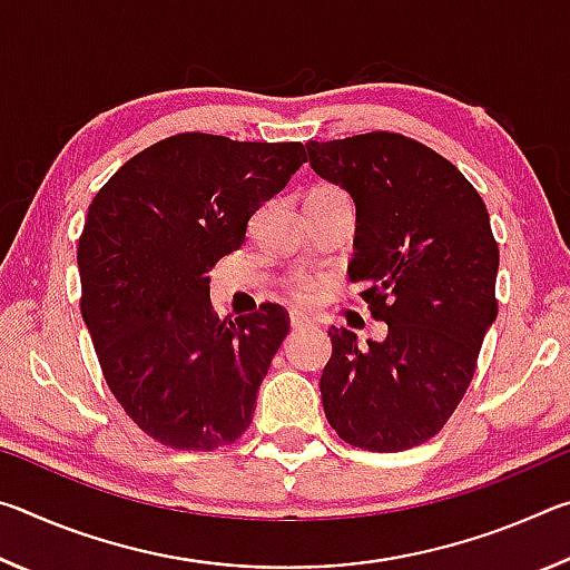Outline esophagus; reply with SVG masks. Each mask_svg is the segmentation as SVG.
I'll use <instances>...</instances> for the list:
<instances>
[{"mask_svg":"<svg viewBox=\"0 0 570 570\" xmlns=\"http://www.w3.org/2000/svg\"><path fill=\"white\" fill-rule=\"evenodd\" d=\"M288 320H292V326H306V324H312V316L298 314V312H292V316H288Z\"/></svg>","mask_w":570,"mask_h":570,"instance_id":"1","label":"esophagus"}]
</instances>
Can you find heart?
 Masks as SVG:
<instances>
[{
    "instance_id": "1",
    "label": "heart",
    "mask_w": 570,
    "mask_h": 570,
    "mask_svg": "<svg viewBox=\"0 0 570 570\" xmlns=\"http://www.w3.org/2000/svg\"><path fill=\"white\" fill-rule=\"evenodd\" d=\"M316 193H340V190H336V188H320V190H314L312 196H316ZM322 286H324L322 278H314V276H294L292 282H288V292L294 294L296 302L308 304V302H314L316 296H320Z\"/></svg>"
}]
</instances>
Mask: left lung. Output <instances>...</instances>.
Segmentation results:
<instances>
[{
	"instance_id": "obj_1",
	"label": "left lung",
	"mask_w": 570,
	"mask_h": 570,
	"mask_svg": "<svg viewBox=\"0 0 570 570\" xmlns=\"http://www.w3.org/2000/svg\"><path fill=\"white\" fill-rule=\"evenodd\" d=\"M308 166L356 208L350 278L382 342L332 326L320 390L344 442L400 452L442 430L498 316V244L480 193L450 160L397 132L306 142Z\"/></svg>"
}]
</instances>
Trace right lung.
<instances>
[{"mask_svg":"<svg viewBox=\"0 0 570 570\" xmlns=\"http://www.w3.org/2000/svg\"><path fill=\"white\" fill-rule=\"evenodd\" d=\"M304 163L302 142L180 132L92 198L77 244L82 320L115 400L160 445L216 450L254 420L288 314L266 304L218 320L206 274Z\"/></svg>","mask_w":570,"mask_h":570,"instance_id":"1","label":"right lung"}]
</instances>
